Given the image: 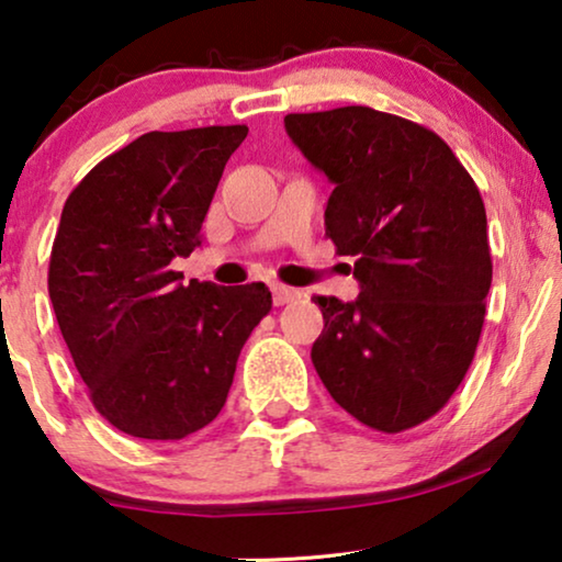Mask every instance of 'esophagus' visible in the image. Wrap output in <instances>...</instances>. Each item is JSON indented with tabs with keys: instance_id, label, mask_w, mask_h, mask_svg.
Returning <instances> with one entry per match:
<instances>
[{
	"instance_id": "34e87169",
	"label": "esophagus",
	"mask_w": 562,
	"mask_h": 562,
	"mask_svg": "<svg viewBox=\"0 0 562 562\" xmlns=\"http://www.w3.org/2000/svg\"><path fill=\"white\" fill-rule=\"evenodd\" d=\"M271 291H273V304L276 306H283L289 302H296L299 296H302V291L299 289H291L286 283H271Z\"/></svg>"
}]
</instances>
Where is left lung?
I'll list each match as a JSON object with an SVG mask.
<instances>
[{
	"label": "left lung",
	"instance_id": "obj_1",
	"mask_svg": "<svg viewBox=\"0 0 562 562\" xmlns=\"http://www.w3.org/2000/svg\"><path fill=\"white\" fill-rule=\"evenodd\" d=\"M304 158L335 183L325 233L356 258V302L314 296L312 345L329 396L366 427L435 417L473 363L491 250L481 191L432 130L371 106L286 114Z\"/></svg>",
	"mask_w": 562,
	"mask_h": 562
}]
</instances>
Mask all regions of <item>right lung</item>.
Segmentation results:
<instances>
[{
	"mask_svg": "<svg viewBox=\"0 0 562 562\" xmlns=\"http://www.w3.org/2000/svg\"><path fill=\"white\" fill-rule=\"evenodd\" d=\"M245 125L145 133L68 194L48 294L94 409L120 432L183 440L227 402L237 358L271 312L266 283L187 286L171 260L202 222Z\"/></svg>",
	"mask_w": 562,
	"mask_h": 562,
	"instance_id": "1",
	"label": "right lung"
}]
</instances>
